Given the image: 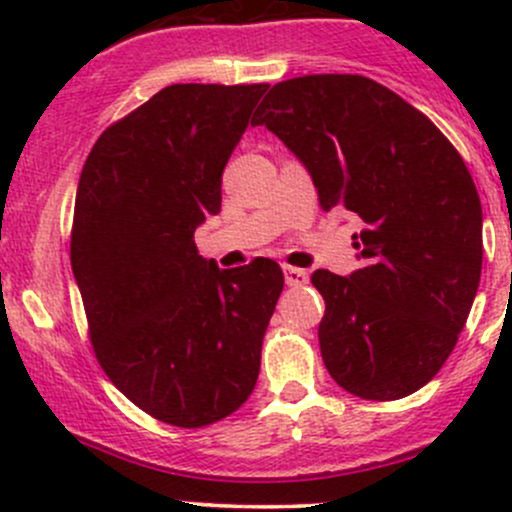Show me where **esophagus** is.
Returning <instances> with one entry per match:
<instances>
[{
	"label": "esophagus",
	"mask_w": 512,
	"mask_h": 512,
	"mask_svg": "<svg viewBox=\"0 0 512 512\" xmlns=\"http://www.w3.org/2000/svg\"><path fill=\"white\" fill-rule=\"evenodd\" d=\"M285 282L289 287H302L309 282V275L299 267H285Z\"/></svg>",
	"instance_id": "obj_1"
}]
</instances>
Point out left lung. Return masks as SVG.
<instances>
[{"label": "left lung", "mask_w": 512, "mask_h": 512, "mask_svg": "<svg viewBox=\"0 0 512 512\" xmlns=\"http://www.w3.org/2000/svg\"><path fill=\"white\" fill-rule=\"evenodd\" d=\"M252 118L312 175L324 213L356 215L361 270H317L319 349L349 394H414L453 352L476 299L483 210L448 138L386 86L354 74L282 81Z\"/></svg>", "instance_id": "left-lung-1"}]
</instances>
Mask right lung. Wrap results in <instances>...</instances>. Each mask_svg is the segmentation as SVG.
Wrapping results in <instances>:
<instances>
[{
	"label": "right lung",
	"mask_w": 512,
	"mask_h": 512,
	"mask_svg": "<svg viewBox=\"0 0 512 512\" xmlns=\"http://www.w3.org/2000/svg\"><path fill=\"white\" fill-rule=\"evenodd\" d=\"M267 84H173L101 133L76 190L71 270L98 364L158 421L200 428L240 409L285 287L257 257L220 270L195 230Z\"/></svg>",
	"instance_id": "add662e5"
}]
</instances>
